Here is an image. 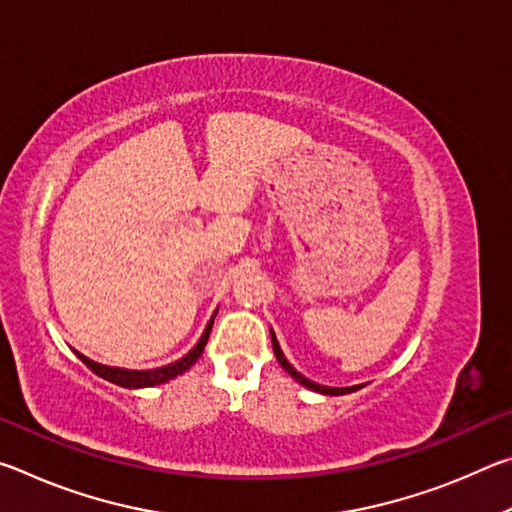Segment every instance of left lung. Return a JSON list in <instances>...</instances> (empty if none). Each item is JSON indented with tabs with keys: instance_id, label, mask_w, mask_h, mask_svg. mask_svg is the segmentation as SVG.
<instances>
[{
	"instance_id": "left-lung-1",
	"label": "left lung",
	"mask_w": 512,
	"mask_h": 512,
	"mask_svg": "<svg viewBox=\"0 0 512 512\" xmlns=\"http://www.w3.org/2000/svg\"><path fill=\"white\" fill-rule=\"evenodd\" d=\"M271 343H273V352H275V359H277V363H280V366L289 372V375L298 381L300 386H305V388H309V391H314V393H320V395H348V393H354V391H359V388H363V384H357V386H348V388H332V386H323V384H316V381H311V379H307L305 375H300V372L291 366V363L287 361V357H284V352H282V348H280V343H277V339H275V332L271 329Z\"/></svg>"
}]
</instances>
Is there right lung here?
Instances as JSON below:
<instances>
[{"label": "right lung", "instance_id": "1", "mask_svg": "<svg viewBox=\"0 0 512 512\" xmlns=\"http://www.w3.org/2000/svg\"><path fill=\"white\" fill-rule=\"evenodd\" d=\"M214 316L216 311L212 314V318L207 320V325L203 329V336L198 339V343L194 345L192 350H189L183 359L169 363V366H160V368H153V370H128V368H115V366H103V363H97L85 357V354L76 352L74 354L79 357L85 366H88L94 375H99L101 379L112 381V384H117L121 388H149V386H160V384H167V381L176 379L178 375H183L185 370H189L201 357L207 339H210V332H212V325H214Z\"/></svg>", "mask_w": 512, "mask_h": 512}]
</instances>
